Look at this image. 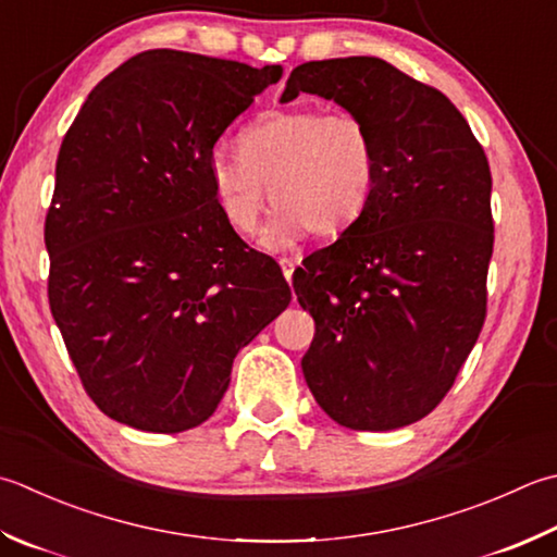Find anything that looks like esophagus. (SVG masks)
I'll list each match as a JSON object with an SVG mask.
<instances>
[{
    "label": "esophagus",
    "mask_w": 557,
    "mask_h": 557,
    "mask_svg": "<svg viewBox=\"0 0 557 557\" xmlns=\"http://www.w3.org/2000/svg\"><path fill=\"white\" fill-rule=\"evenodd\" d=\"M280 265H282V270H285V277H287V282H292V275H294V270H297V263H294L292 258H280Z\"/></svg>",
    "instance_id": "esophagus-1"
}]
</instances>
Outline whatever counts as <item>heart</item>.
Segmentation results:
<instances>
[{
	"label": "heart",
	"mask_w": 557,
	"mask_h": 557,
	"mask_svg": "<svg viewBox=\"0 0 557 557\" xmlns=\"http://www.w3.org/2000/svg\"><path fill=\"white\" fill-rule=\"evenodd\" d=\"M236 151L238 159L216 154L210 163L216 200L238 234H253L270 188L280 207L270 246H285L307 228L313 236L343 234L372 195L374 139L350 111H268L242 129Z\"/></svg>",
	"instance_id": "b5f03b06"
}]
</instances>
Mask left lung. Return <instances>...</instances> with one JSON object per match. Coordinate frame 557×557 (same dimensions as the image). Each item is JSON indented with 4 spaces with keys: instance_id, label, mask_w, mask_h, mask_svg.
Segmentation results:
<instances>
[{
    "instance_id": "8db88e82",
    "label": "left lung",
    "mask_w": 557,
    "mask_h": 557,
    "mask_svg": "<svg viewBox=\"0 0 557 557\" xmlns=\"http://www.w3.org/2000/svg\"><path fill=\"white\" fill-rule=\"evenodd\" d=\"M299 91L362 117L376 149L364 212L294 270L315 323L304 379L343 428H406L449 394L485 323L490 163L449 98L386 60L304 62L282 101Z\"/></svg>"
}]
</instances>
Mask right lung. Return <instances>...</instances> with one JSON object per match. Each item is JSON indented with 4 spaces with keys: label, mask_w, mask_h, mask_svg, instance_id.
<instances>
[{
    "label": "right lung",
    "mask_w": 557,
    "mask_h": 557,
    "mask_svg": "<svg viewBox=\"0 0 557 557\" xmlns=\"http://www.w3.org/2000/svg\"><path fill=\"white\" fill-rule=\"evenodd\" d=\"M282 67L145 50L98 82L62 139L46 214L52 319L98 410L198 428L236 352L287 309L275 258L216 200L214 141Z\"/></svg>",
    "instance_id": "1"
}]
</instances>
